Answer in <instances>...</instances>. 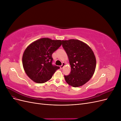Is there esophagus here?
Segmentation results:
<instances>
[{"label": "esophagus", "instance_id": "34e87169", "mask_svg": "<svg viewBox=\"0 0 121 121\" xmlns=\"http://www.w3.org/2000/svg\"><path fill=\"white\" fill-rule=\"evenodd\" d=\"M65 65V63H63V64H62V65H60V69H63V68L64 67V66Z\"/></svg>", "mask_w": 121, "mask_h": 121}]
</instances>
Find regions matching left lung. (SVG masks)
Wrapping results in <instances>:
<instances>
[{"mask_svg": "<svg viewBox=\"0 0 121 121\" xmlns=\"http://www.w3.org/2000/svg\"><path fill=\"white\" fill-rule=\"evenodd\" d=\"M71 65V73L64 76L69 85L78 87L86 83L93 76L96 61L94 52L87 44L77 39L62 40Z\"/></svg>", "mask_w": 121, "mask_h": 121, "instance_id": "obj_1", "label": "left lung"}]
</instances>
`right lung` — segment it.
<instances>
[{
    "label": "right lung",
    "mask_w": 121,
    "mask_h": 121,
    "mask_svg": "<svg viewBox=\"0 0 121 121\" xmlns=\"http://www.w3.org/2000/svg\"><path fill=\"white\" fill-rule=\"evenodd\" d=\"M61 45L60 40L42 38L29 45L24 51L22 63L27 75L34 82L49 80L60 67L52 64V53Z\"/></svg>",
    "instance_id": "right-lung-1"
}]
</instances>
